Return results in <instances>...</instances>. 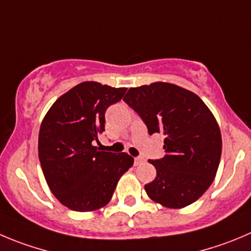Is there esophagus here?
Returning a JSON list of instances; mask_svg holds the SVG:
<instances>
[{
    "label": "esophagus",
    "instance_id": "1",
    "mask_svg": "<svg viewBox=\"0 0 251 251\" xmlns=\"http://www.w3.org/2000/svg\"><path fill=\"white\" fill-rule=\"evenodd\" d=\"M145 161V159L143 156H137L134 157V164L135 165H140V164H143Z\"/></svg>",
    "mask_w": 251,
    "mask_h": 251
}]
</instances>
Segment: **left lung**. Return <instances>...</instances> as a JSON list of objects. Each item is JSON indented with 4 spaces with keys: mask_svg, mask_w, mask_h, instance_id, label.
Masks as SVG:
<instances>
[{
    "mask_svg": "<svg viewBox=\"0 0 251 251\" xmlns=\"http://www.w3.org/2000/svg\"><path fill=\"white\" fill-rule=\"evenodd\" d=\"M123 100L150 135H164L165 155L149 160L156 177L145 185L148 196L168 208L197 201L213 182L222 154L221 130L208 107L193 92L166 82L129 88Z\"/></svg>",
    "mask_w": 251,
    "mask_h": 251,
    "instance_id": "obj_1",
    "label": "left lung"
}]
</instances>
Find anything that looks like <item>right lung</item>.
Instances as JSON below:
<instances>
[{
	"mask_svg": "<svg viewBox=\"0 0 251 251\" xmlns=\"http://www.w3.org/2000/svg\"><path fill=\"white\" fill-rule=\"evenodd\" d=\"M127 88L94 81L78 83L59 97L40 126L38 151L52 195L68 208L95 211L112 199L119 177L134 159L94 147L104 130V113Z\"/></svg>",
	"mask_w": 251,
	"mask_h": 251,
	"instance_id": "1",
	"label": "right lung"
}]
</instances>
